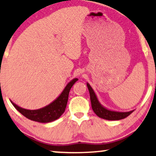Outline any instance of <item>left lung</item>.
<instances>
[{
  "mask_svg": "<svg viewBox=\"0 0 156 156\" xmlns=\"http://www.w3.org/2000/svg\"><path fill=\"white\" fill-rule=\"evenodd\" d=\"M87 86L88 87L89 95H90L91 107L94 112L100 118L106 119V120L109 121H116L120 120V119H125L126 117L129 116L134 110L130 111V112H116V111L110 110L108 108L104 107L100 103L99 99L97 97V94L94 91V89L91 88L90 84L88 82L87 83Z\"/></svg>",
  "mask_w": 156,
  "mask_h": 156,
  "instance_id": "1",
  "label": "left lung"
}]
</instances>
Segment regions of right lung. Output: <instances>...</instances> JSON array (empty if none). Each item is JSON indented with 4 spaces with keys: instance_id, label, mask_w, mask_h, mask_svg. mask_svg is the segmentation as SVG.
<instances>
[{
    "instance_id": "obj_1",
    "label": "right lung",
    "mask_w": 156,
    "mask_h": 156,
    "mask_svg": "<svg viewBox=\"0 0 156 156\" xmlns=\"http://www.w3.org/2000/svg\"><path fill=\"white\" fill-rule=\"evenodd\" d=\"M78 79L74 78L67 84L58 97L55 99L50 104L47 105L44 107H42L39 109L29 110L25 109L22 107H20L17 104L13 103L11 100V102L14 107L30 120L37 121L40 123H50L58 119L65 111L67 106L69 93L73 84L75 83Z\"/></svg>"
}]
</instances>
